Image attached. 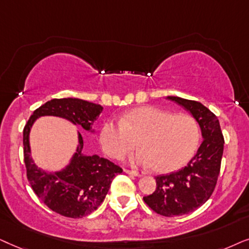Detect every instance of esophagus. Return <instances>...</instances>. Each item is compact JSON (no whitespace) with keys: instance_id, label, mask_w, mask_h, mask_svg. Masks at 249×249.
I'll list each match as a JSON object with an SVG mask.
<instances>
[{"instance_id":"obj_1","label":"esophagus","mask_w":249,"mask_h":249,"mask_svg":"<svg viewBox=\"0 0 249 249\" xmlns=\"http://www.w3.org/2000/svg\"><path fill=\"white\" fill-rule=\"evenodd\" d=\"M124 172H125V173H127V174L134 175V177H141V174L139 173V172H137V171H131V170H126V168H125Z\"/></svg>"}]
</instances>
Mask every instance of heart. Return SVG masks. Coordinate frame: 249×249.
<instances>
[{
	"mask_svg": "<svg viewBox=\"0 0 249 249\" xmlns=\"http://www.w3.org/2000/svg\"><path fill=\"white\" fill-rule=\"evenodd\" d=\"M137 139L141 149L131 156L132 163L168 173L183 166L195 155L200 140L199 125L190 115H173L143 106L127 111L123 119L107 121L101 127L102 149L112 158L132 150Z\"/></svg>",
	"mask_w": 249,
	"mask_h": 249,
	"instance_id": "b5f03b06",
	"label": "heart"
}]
</instances>
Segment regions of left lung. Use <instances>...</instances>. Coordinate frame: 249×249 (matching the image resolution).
Returning a JSON list of instances; mask_svg holds the SVG:
<instances>
[{"label": "left lung", "mask_w": 249, "mask_h": 249, "mask_svg": "<svg viewBox=\"0 0 249 249\" xmlns=\"http://www.w3.org/2000/svg\"><path fill=\"white\" fill-rule=\"evenodd\" d=\"M167 99L190 111L203 137L197 154L187 166L171 174L158 175L155 192L143 197L152 211L172 217L191 213L210 199L220 174L224 139L217 117L203 104L170 95Z\"/></svg>", "instance_id": "obj_1"}]
</instances>
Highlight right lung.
Returning a JSON list of instances; mask_svg holds the SVG:
<instances>
[{
	"label": "right lung",
	"mask_w": 249,
	"mask_h": 249,
	"mask_svg": "<svg viewBox=\"0 0 249 249\" xmlns=\"http://www.w3.org/2000/svg\"><path fill=\"white\" fill-rule=\"evenodd\" d=\"M102 110V106L82 99H52L33 112L24 128V158L29 183L39 199L62 216L78 218L97 210L107 196L111 181L123 170L100 156L86 155L79 132L78 144L69 163L59 171L42 170L32 158L31 130L37 118L53 116L94 133L92 126Z\"/></svg>",
	"instance_id": "add662e5"
}]
</instances>
